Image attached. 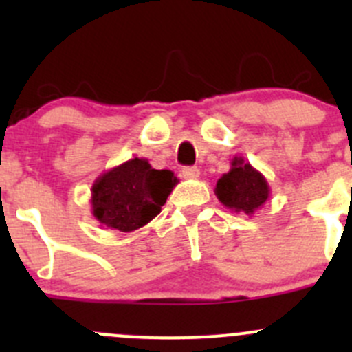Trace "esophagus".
<instances>
[{"label":"esophagus","mask_w":352,"mask_h":352,"mask_svg":"<svg viewBox=\"0 0 352 352\" xmlns=\"http://www.w3.org/2000/svg\"><path fill=\"white\" fill-rule=\"evenodd\" d=\"M180 173H182L184 179H197L199 177V168H196V166H184Z\"/></svg>","instance_id":"obj_1"}]
</instances>
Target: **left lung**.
Listing matches in <instances>:
<instances>
[{
    "mask_svg": "<svg viewBox=\"0 0 352 352\" xmlns=\"http://www.w3.org/2000/svg\"><path fill=\"white\" fill-rule=\"evenodd\" d=\"M230 165V170L218 179L214 194L230 211L252 217L270 197V186L265 175L242 156H235Z\"/></svg>",
    "mask_w": 352,
    "mask_h": 352,
    "instance_id": "8db88e82",
    "label": "left lung"
}]
</instances>
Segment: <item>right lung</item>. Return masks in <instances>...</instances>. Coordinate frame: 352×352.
Here are the masks:
<instances>
[{"instance_id": "1", "label": "right lung", "mask_w": 352, "mask_h": 352, "mask_svg": "<svg viewBox=\"0 0 352 352\" xmlns=\"http://www.w3.org/2000/svg\"><path fill=\"white\" fill-rule=\"evenodd\" d=\"M177 184L170 170H155L146 158H132L94 180L91 213L101 227L138 230L162 211Z\"/></svg>"}]
</instances>
